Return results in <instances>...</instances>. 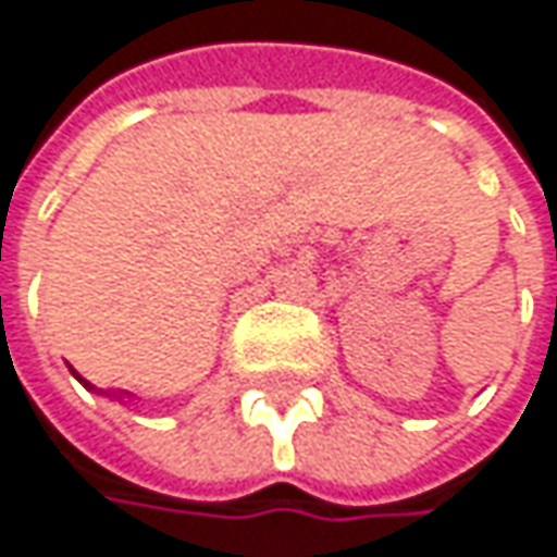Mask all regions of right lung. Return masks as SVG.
Returning <instances> with one entry per match:
<instances>
[{"label": "right lung", "instance_id": "add662e5", "mask_svg": "<svg viewBox=\"0 0 557 557\" xmlns=\"http://www.w3.org/2000/svg\"><path fill=\"white\" fill-rule=\"evenodd\" d=\"M77 375V373H74ZM77 379H81V375H77ZM81 382H84V385H87V388H94V385H90V382H87V379H81Z\"/></svg>", "mask_w": 557, "mask_h": 557}]
</instances>
